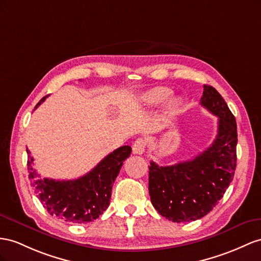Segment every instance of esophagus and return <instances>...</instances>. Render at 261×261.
Listing matches in <instances>:
<instances>
[{
    "mask_svg": "<svg viewBox=\"0 0 261 261\" xmlns=\"http://www.w3.org/2000/svg\"><path fill=\"white\" fill-rule=\"evenodd\" d=\"M145 146H146L145 140H143L141 138L136 140V142L133 143V146H132L133 153H135V154H142L145 150Z\"/></svg>",
    "mask_w": 261,
    "mask_h": 261,
    "instance_id": "1",
    "label": "esophagus"
}]
</instances>
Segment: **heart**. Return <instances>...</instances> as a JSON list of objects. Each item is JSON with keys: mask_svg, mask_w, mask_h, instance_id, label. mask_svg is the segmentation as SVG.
<instances>
[{"mask_svg": "<svg viewBox=\"0 0 261 261\" xmlns=\"http://www.w3.org/2000/svg\"><path fill=\"white\" fill-rule=\"evenodd\" d=\"M171 95V90L165 87H158V88H153L149 91L144 92L143 95L140 97V103L144 108H153L164 100L168 99ZM181 106V100L178 98H171L168 102H166V113L172 115L177 111V109Z\"/></svg>", "mask_w": 261, "mask_h": 261, "instance_id": "heart-1", "label": "heart"}]
</instances>
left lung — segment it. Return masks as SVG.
I'll return each mask as SVG.
<instances>
[{
  "instance_id": "left-lung-1",
  "label": "left lung",
  "mask_w": 261,
  "mask_h": 261,
  "mask_svg": "<svg viewBox=\"0 0 261 261\" xmlns=\"http://www.w3.org/2000/svg\"><path fill=\"white\" fill-rule=\"evenodd\" d=\"M200 105L218 117L216 139L208 149L190 161L149 166L152 205L174 223L192 222L207 215L217 205L236 170L237 124L228 106L212 86L204 85Z\"/></svg>"
}]
</instances>
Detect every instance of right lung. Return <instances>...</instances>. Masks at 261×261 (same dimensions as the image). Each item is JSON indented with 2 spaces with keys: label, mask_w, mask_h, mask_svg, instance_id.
I'll return each mask as SVG.
<instances>
[{
  "label": "right lung",
  "mask_w": 261,
  "mask_h": 261,
  "mask_svg": "<svg viewBox=\"0 0 261 261\" xmlns=\"http://www.w3.org/2000/svg\"><path fill=\"white\" fill-rule=\"evenodd\" d=\"M48 96L39 100L37 107ZM28 151V169L33 190L50 215L73 224L90 223L108 208L111 190L120 169L131 154V146L123 145L101 160L86 175L68 181L41 178L33 168L34 159Z\"/></svg>",
  "instance_id": "obj_1"
}]
</instances>
